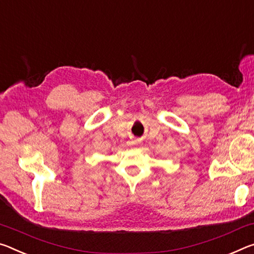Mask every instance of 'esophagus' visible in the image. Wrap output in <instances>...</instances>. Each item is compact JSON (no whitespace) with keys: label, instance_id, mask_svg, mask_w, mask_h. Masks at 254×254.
<instances>
[{"label":"esophagus","instance_id":"1","mask_svg":"<svg viewBox=\"0 0 254 254\" xmlns=\"http://www.w3.org/2000/svg\"><path fill=\"white\" fill-rule=\"evenodd\" d=\"M133 143H138V141H136V140H134V141H133Z\"/></svg>","mask_w":254,"mask_h":254}]
</instances>
